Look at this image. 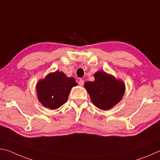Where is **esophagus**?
Segmentation results:
<instances>
[{
	"instance_id": "34e87169",
	"label": "esophagus",
	"mask_w": 160,
	"mask_h": 160,
	"mask_svg": "<svg viewBox=\"0 0 160 160\" xmlns=\"http://www.w3.org/2000/svg\"><path fill=\"white\" fill-rule=\"evenodd\" d=\"M78 85H79L80 86H83V85H84V81H83V80H79V82H78Z\"/></svg>"
}]
</instances>
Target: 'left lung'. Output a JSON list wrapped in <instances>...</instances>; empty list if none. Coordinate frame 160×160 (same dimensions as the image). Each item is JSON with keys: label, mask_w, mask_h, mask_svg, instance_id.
Segmentation results:
<instances>
[{"label": "left lung", "mask_w": 160, "mask_h": 160, "mask_svg": "<svg viewBox=\"0 0 160 160\" xmlns=\"http://www.w3.org/2000/svg\"><path fill=\"white\" fill-rule=\"evenodd\" d=\"M94 77V81L85 82L84 87L94 106L102 110H109L122 99L125 83L104 70H98Z\"/></svg>", "instance_id": "obj_1"}]
</instances>
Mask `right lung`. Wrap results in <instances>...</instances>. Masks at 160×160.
<instances>
[{
	"label": "right lung",
	"instance_id": "right-lung-1",
	"mask_svg": "<svg viewBox=\"0 0 160 160\" xmlns=\"http://www.w3.org/2000/svg\"><path fill=\"white\" fill-rule=\"evenodd\" d=\"M77 85L74 78L67 77L63 72H50L37 83L38 100L44 107L56 109L67 102L72 88Z\"/></svg>",
	"mask_w": 160,
	"mask_h": 160
}]
</instances>
